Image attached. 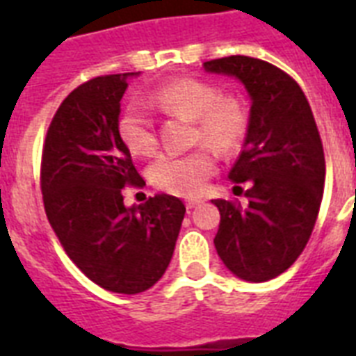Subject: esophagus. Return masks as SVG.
<instances>
[{"instance_id":"1","label":"esophagus","mask_w":356,"mask_h":356,"mask_svg":"<svg viewBox=\"0 0 356 356\" xmlns=\"http://www.w3.org/2000/svg\"><path fill=\"white\" fill-rule=\"evenodd\" d=\"M203 201L201 200H186V209H195V207H200Z\"/></svg>"}]
</instances>
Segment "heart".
Masks as SVG:
<instances>
[{"label": "heart", "mask_w": 356, "mask_h": 356, "mask_svg": "<svg viewBox=\"0 0 356 356\" xmlns=\"http://www.w3.org/2000/svg\"><path fill=\"white\" fill-rule=\"evenodd\" d=\"M149 105L172 116L194 122V140L205 142L220 155H231L248 133V111L236 96L222 94L216 86L201 79L172 81L156 88ZM118 136L129 153L151 155L156 149L153 120L140 103H129L120 113ZM214 172V156L207 147L188 153H162L149 168L151 183L175 195H197Z\"/></svg>", "instance_id": "b5f03b06"}]
</instances>
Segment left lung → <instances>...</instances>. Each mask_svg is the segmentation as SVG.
Masks as SVG:
<instances>
[{"instance_id": "8db88e82", "label": "left lung", "mask_w": 356, "mask_h": 356, "mask_svg": "<svg viewBox=\"0 0 356 356\" xmlns=\"http://www.w3.org/2000/svg\"><path fill=\"white\" fill-rule=\"evenodd\" d=\"M203 66L240 79L251 97L248 136L229 173L249 184L248 205L214 200L222 216L214 245L236 277L270 281L303 253L320 212L325 156L314 114L301 86L266 60L231 55Z\"/></svg>"}]
</instances>
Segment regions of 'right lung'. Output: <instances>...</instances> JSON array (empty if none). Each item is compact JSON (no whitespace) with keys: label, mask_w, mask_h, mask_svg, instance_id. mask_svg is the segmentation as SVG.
I'll use <instances>...</instances> for the list:
<instances>
[{"label":"right lung","mask_w":356,"mask_h":356,"mask_svg":"<svg viewBox=\"0 0 356 356\" xmlns=\"http://www.w3.org/2000/svg\"><path fill=\"white\" fill-rule=\"evenodd\" d=\"M102 75L60 103L42 149L40 188L46 216L72 262L97 286L140 293L166 271L184 218L168 194L123 205V188L144 186L118 136L127 77Z\"/></svg>","instance_id":"obj_1"}]
</instances>
